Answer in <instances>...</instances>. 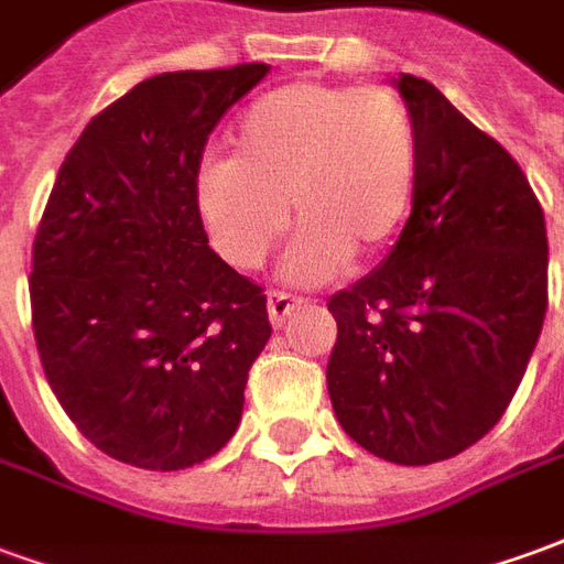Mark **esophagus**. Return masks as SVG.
I'll use <instances>...</instances> for the list:
<instances>
[{
  "mask_svg": "<svg viewBox=\"0 0 564 564\" xmlns=\"http://www.w3.org/2000/svg\"><path fill=\"white\" fill-rule=\"evenodd\" d=\"M302 307V299H295V295L286 293H271L269 295V319L274 329H281L286 317H293L295 311Z\"/></svg>",
  "mask_w": 564,
  "mask_h": 564,
  "instance_id": "1",
  "label": "esophagus"
}]
</instances>
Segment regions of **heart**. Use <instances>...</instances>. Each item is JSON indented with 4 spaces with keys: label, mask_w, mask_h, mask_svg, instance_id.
Returning <instances> with one entry per match:
<instances>
[{
    "label": "heart",
    "mask_w": 564,
    "mask_h": 564,
    "mask_svg": "<svg viewBox=\"0 0 564 564\" xmlns=\"http://www.w3.org/2000/svg\"><path fill=\"white\" fill-rule=\"evenodd\" d=\"M420 135L411 108L387 87L299 80L247 105L232 156L196 177V208L235 269H259L290 223L302 220L283 281L317 286L390 245L414 205Z\"/></svg>",
    "instance_id": "b5f03b06"
}]
</instances>
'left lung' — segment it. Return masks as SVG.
Returning a JSON list of instances; mask_svg holds the SVG:
<instances>
[{
  "instance_id": "8db88e82",
  "label": "left lung",
  "mask_w": 564,
  "mask_h": 564,
  "mask_svg": "<svg viewBox=\"0 0 564 564\" xmlns=\"http://www.w3.org/2000/svg\"><path fill=\"white\" fill-rule=\"evenodd\" d=\"M420 181L378 269L329 299L326 383L359 447L395 465L459 456L501 420L546 314V226L508 150L414 75L392 78Z\"/></svg>"
}]
</instances>
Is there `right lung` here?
<instances>
[{"instance_id":"right-lung-1","label":"right lung","mask_w":564,"mask_h":564,"mask_svg":"<svg viewBox=\"0 0 564 564\" xmlns=\"http://www.w3.org/2000/svg\"><path fill=\"white\" fill-rule=\"evenodd\" d=\"M269 72L153 75L59 165L32 245V329L63 411L111 459L181 471L241 423L269 311L208 247L196 177L210 129Z\"/></svg>"}]
</instances>
